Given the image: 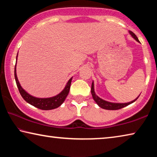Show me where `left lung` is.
<instances>
[{
    "mask_svg": "<svg viewBox=\"0 0 157 157\" xmlns=\"http://www.w3.org/2000/svg\"><path fill=\"white\" fill-rule=\"evenodd\" d=\"M129 33L130 34V35H131L133 38L135 39V40L138 42H139V39L137 38L136 34H135L134 33H132V31H129ZM91 94H92V97H93V98H94L95 102H96V104L99 106L100 107L104 109H107V110L120 109L123 108L124 107H126V106L132 104V103H133V102H134L135 101L138 99V98H139L140 95H139V96H138L136 99H134V100H132V101H131V102H126V103H117V102H108V101H106L105 100L102 99V98H100V97H98L96 95V94H95V89H94V81L92 82V84H91Z\"/></svg>",
    "mask_w": 157,
    "mask_h": 157,
    "instance_id": "left-lung-1",
    "label": "left lung"
}]
</instances>
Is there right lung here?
<instances>
[{"mask_svg":"<svg viewBox=\"0 0 157 157\" xmlns=\"http://www.w3.org/2000/svg\"><path fill=\"white\" fill-rule=\"evenodd\" d=\"M18 54L17 55V62ZM17 62H16L15 68H14V77L15 80L17 82V87L18 89L21 96L23 97L26 102L29 104L34 106L38 109H40L42 110H51L59 107V106L62 105V103L64 102L65 99L67 97V95L70 90L71 81H72L73 77L71 78L66 83V86L62 91L55 96L50 98H37L34 97L33 95L29 94L27 91H25L24 89L21 86L20 82L18 81L17 75Z\"/></svg>","mask_w":157,"mask_h":157,"instance_id":"1","label":"right lung"}]
</instances>
